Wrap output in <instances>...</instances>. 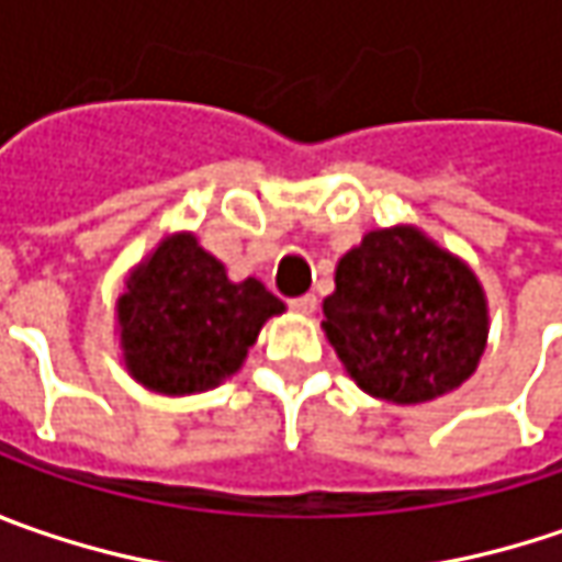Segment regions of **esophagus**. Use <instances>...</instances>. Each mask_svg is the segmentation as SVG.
<instances>
[{"label":"esophagus","instance_id":"1","mask_svg":"<svg viewBox=\"0 0 562 562\" xmlns=\"http://www.w3.org/2000/svg\"><path fill=\"white\" fill-rule=\"evenodd\" d=\"M289 307L295 311V314H314L317 311V299L314 295H299V299H292Z\"/></svg>","mask_w":562,"mask_h":562}]
</instances>
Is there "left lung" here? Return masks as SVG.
<instances>
[{"label":"left lung","instance_id":"left-lung-1","mask_svg":"<svg viewBox=\"0 0 562 562\" xmlns=\"http://www.w3.org/2000/svg\"><path fill=\"white\" fill-rule=\"evenodd\" d=\"M324 317L349 378L396 405L452 393L475 374L487 346L477 277L415 226L374 229L339 257Z\"/></svg>","mask_w":562,"mask_h":562}]
</instances>
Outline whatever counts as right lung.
<instances>
[{"mask_svg": "<svg viewBox=\"0 0 562 562\" xmlns=\"http://www.w3.org/2000/svg\"><path fill=\"white\" fill-rule=\"evenodd\" d=\"M282 311L263 282H233L194 235L176 233L137 263L115 302L122 361L154 393H204L233 378L260 327Z\"/></svg>", "mask_w": 562, "mask_h": 562, "instance_id": "1", "label": "right lung"}]
</instances>
